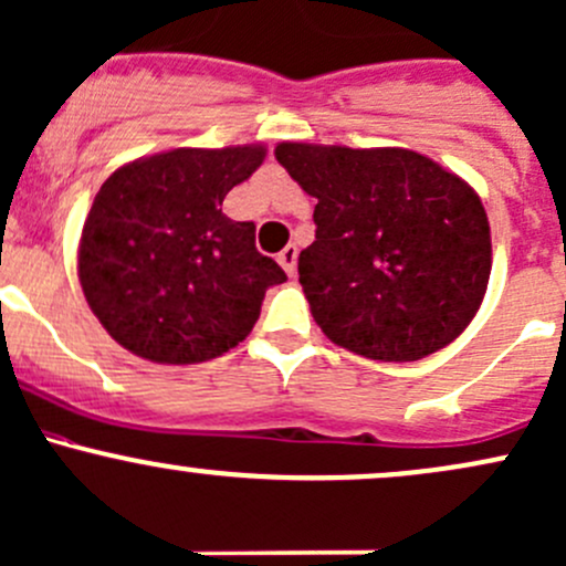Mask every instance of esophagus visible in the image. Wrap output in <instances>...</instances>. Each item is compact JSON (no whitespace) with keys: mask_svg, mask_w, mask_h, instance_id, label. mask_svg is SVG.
Listing matches in <instances>:
<instances>
[{"mask_svg":"<svg viewBox=\"0 0 566 566\" xmlns=\"http://www.w3.org/2000/svg\"><path fill=\"white\" fill-rule=\"evenodd\" d=\"M279 265H282L290 276H295V265H297V247L295 244H287L282 252H279Z\"/></svg>","mask_w":566,"mask_h":566,"instance_id":"34e87169","label":"esophagus"}]
</instances>
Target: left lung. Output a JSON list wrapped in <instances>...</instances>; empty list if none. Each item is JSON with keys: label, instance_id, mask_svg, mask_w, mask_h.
Listing matches in <instances>:
<instances>
[{"label": "left lung", "instance_id": "8db88e82", "mask_svg": "<svg viewBox=\"0 0 566 566\" xmlns=\"http://www.w3.org/2000/svg\"><path fill=\"white\" fill-rule=\"evenodd\" d=\"M273 155L316 198L297 273L333 344L416 363L462 335L492 273L486 209L462 177L402 147L279 142Z\"/></svg>", "mask_w": 566, "mask_h": 566}]
</instances>
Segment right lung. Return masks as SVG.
Wrapping results in <instances>:
<instances>
[{
  "mask_svg": "<svg viewBox=\"0 0 566 566\" xmlns=\"http://www.w3.org/2000/svg\"><path fill=\"white\" fill-rule=\"evenodd\" d=\"M265 160L263 145L177 147L112 171L77 247L85 301L123 349L160 365L220 357L252 333L287 273L254 247V222L222 198Z\"/></svg>",
  "mask_w": 566,
  "mask_h": 566,
  "instance_id": "obj_1",
  "label": "right lung"
}]
</instances>
